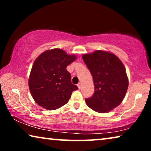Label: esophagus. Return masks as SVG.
Returning <instances> with one entry per match:
<instances>
[{
  "mask_svg": "<svg viewBox=\"0 0 151 151\" xmlns=\"http://www.w3.org/2000/svg\"><path fill=\"white\" fill-rule=\"evenodd\" d=\"M78 88H79L80 89V88H81V86H82V84L81 83H78Z\"/></svg>",
  "mask_w": 151,
  "mask_h": 151,
  "instance_id": "34e87169",
  "label": "esophagus"
}]
</instances>
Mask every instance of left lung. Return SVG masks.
<instances>
[{"label":"left lung","instance_id":"obj_1","mask_svg":"<svg viewBox=\"0 0 151 151\" xmlns=\"http://www.w3.org/2000/svg\"><path fill=\"white\" fill-rule=\"evenodd\" d=\"M82 59L93 79L95 91L85 101L98 113H106L122 102L129 81L123 64L118 58L104 51L84 54Z\"/></svg>","mask_w":151,"mask_h":151}]
</instances>
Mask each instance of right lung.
I'll use <instances>...</instances> for the list:
<instances>
[{"mask_svg": "<svg viewBox=\"0 0 151 151\" xmlns=\"http://www.w3.org/2000/svg\"><path fill=\"white\" fill-rule=\"evenodd\" d=\"M60 49L45 51L35 60L29 78V87L36 102L48 110L67 104L78 86L71 83L67 67L75 60Z\"/></svg>", "mask_w": 151, "mask_h": 151, "instance_id": "add662e5", "label": "right lung"}]
</instances>
